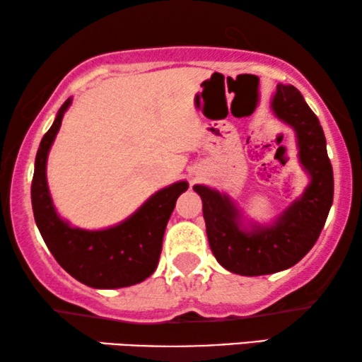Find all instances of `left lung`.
Listing matches in <instances>:
<instances>
[{"instance_id": "1", "label": "left lung", "mask_w": 362, "mask_h": 362, "mask_svg": "<svg viewBox=\"0 0 362 362\" xmlns=\"http://www.w3.org/2000/svg\"><path fill=\"white\" fill-rule=\"evenodd\" d=\"M272 110L297 132L300 162L312 182L272 226L239 228V213L230 198L205 185H195L203 202V218L213 256L239 276H266L297 264L322 233L333 203V167L317 115L292 85H277Z\"/></svg>"}]
</instances>
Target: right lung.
I'll return each instance as SVG.
<instances>
[{
    "label": "right lung",
    "instance_id": "right-lung-1",
    "mask_svg": "<svg viewBox=\"0 0 362 362\" xmlns=\"http://www.w3.org/2000/svg\"><path fill=\"white\" fill-rule=\"evenodd\" d=\"M70 98L45 132L35 156L30 200L40 234L60 267L78 282L93 288H119L139 284L156 271L167 221L175 202L188 188L177 182L152 195L139 210L118 226L101 231L70 228L57 216L50 200L45 162Z\"/></svg>",
    "mask_w": 362,
    "mask_h": 362
}]
</instances>
